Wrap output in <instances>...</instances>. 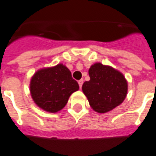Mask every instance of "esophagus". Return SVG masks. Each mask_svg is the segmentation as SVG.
Listing matches in <instances>:
<instances>
[{"instance_id":"34e87169","label":"esophagus","mask_w":156,"mask_h":156,"mask_svg":"<svg viewBox=\"0 0 156 156\" xmlns=\"http://www.w3.org/2000/svg\"><path fill=\"white\" fill-rule=\"evenodd\" d=\"M83 79H81V80L78 81V85H79V87L82 88V87H83Z\"/></svg>"}]
</instances>
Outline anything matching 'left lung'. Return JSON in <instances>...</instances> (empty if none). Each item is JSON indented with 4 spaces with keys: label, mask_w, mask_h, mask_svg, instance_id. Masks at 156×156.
<instances>
[{
    "label": "left lung",
    "mask_w": 156,
    "mask_h": 156,
    "mask_svg": "<svg viewBox=\"0 0 156 156\" xmlns=\"http://www.w3.org/2000/svg\"><path fill=\"white\" fill-rule=\"evenodd\" d=\"M90 81L83 91L93 110L100 113L111 111L126 99L128 85L124 75L110 66L95 63L89 69Z\"/></svg>",
    "instance_id": "1"
}]
</instances>
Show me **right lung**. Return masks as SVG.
<instances>
[{
    "instance_id": "1",
    "label": "right lung",
    "mask_w": 156,
    "mask_h": 156,
    "mask_svg": "<svg viewBox=\"0 0 156 156\" xmlns=\"http://www.w3.org/2000/svg\"><path fill=\"white\" fill-rule=\"evenodd\" d=\"M78 88V83L72 78L71 72L62 64L37 71L30 86V95L35 104L49 112L63 108L71 94Z\"/></svg>"
}]
</instances>
